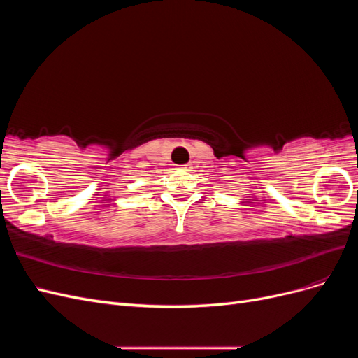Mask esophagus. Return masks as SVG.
I'll use <instances>...</instances> for the list:
<instances>
[{
	"label": "esophagus",
	"mask_w": 358,
	"mask_h": 358,
	"mask_svg": "<svg viewBox=\"0 0 358 358\" xmlns=\"http://www.w3.org/2000/svg\"><path fill=\"white\" fill-rule=\"evenodd\" d=\"M180 169H182V170H189L191 166H189V164H183V166H180Z\"/></svg>",
	"instance_id": "34e87169"
}]
</instances>
